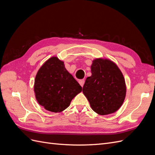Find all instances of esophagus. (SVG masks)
Wrapping results in <instances>:
<instances>
[{"mask_svg":"<svg viewBox=\"0 0 155 155\" xmlns=\"http://www.w3.org/2000/svg\"><path fill=\"white\" fill-rule=\"evenodd\" d=\"M79 83L80 84L81 87H83L84 83H85V79H81V80H79Z\"/></svg>","mask_w":155,"mask_h":155,"instance_id":"34e87169","label":"esophagus"}]
</instances>
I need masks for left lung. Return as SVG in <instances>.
I'll list each match as a JSON object with an SVG mask.
<instances>
[{
    "label": "left lung",
    "instance_id": "1",
    "mask_svg": "<svg viewBox=\"0 0 155 155\" xmlns=\"http://www.w3.org/2000/svg\"><path fill=\"white\" fill-rule=\"evenodd\" d=\"M92 76L86 79L83 92L92 109L100 115L114 113L122 105L126 95L125 79L118 66L110 60L96 59Z\"/></svg>",
    "mask_w": 155,
    "mask_h": 155
}]
</instances>
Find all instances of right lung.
I'll return each mask as SVG.
<instances>
[{
  "label": "right lung",
  "mask_w": 155,
  "mask_h": 155,
  "mask_svg": "<svg viewBox=\"0 0 155 155\" xmlns=\"http://www.w3.org/2000/svg\"><path fill=\"white\" fill-rule=\"evenodd\" d=\"M81 91L82 87L57 57L46 61L35 76L36 100L39 105L50 112H60L66 109Z\"/></svg>",
  "instance_id": "obj_1"
}]
</instances>
